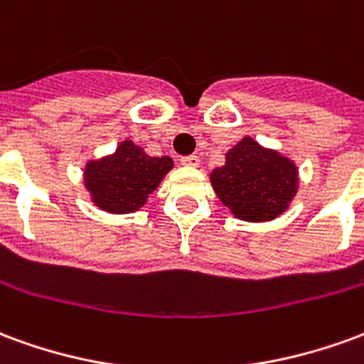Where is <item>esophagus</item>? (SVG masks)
<instances>
[{
    "label": "esophagus",
    "instance_id": "34e87169",
    "mask_svg": "<svg viewBox=\"0 0 364 364\" xmlns=\"http://www.w3.org/2000/svg\"><path fill=\"white\" fill-rule=\"evenodd\" d=\"M183 166H189V167H197L200 164V159H198L197 154H191V156H183L181 158Z\"/></svg>",
    "mask_w": 364,
    "mask_h": 364
}]
</instances>
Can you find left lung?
<instances>
[{
  "label": "left lung",
  "instance_id": "obj_1",
  "mask_svg": "<svg viewBox=\"0 0 364 364\" xmlns=\"http://www.w3.org/2000/svg\"><path fill=\"white\" fill-rule=\"evenodd\" d=\"M210 181L222 203L247 222L277 218L298 189L296 166L252 138H242L226 154V164L214 169Z\"/></svg>",
  "mask_w": 364,
  "mask_h": 364
}]
</instances>
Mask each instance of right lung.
<instances>
[{
  "label": "right lung",
  "mask_w": 364,
  "mask_h": 364,
  "mask_svg": "<svg viewBox=\"0 0 364 364\" xmlns=\"http://www.w3.org/2000/svg\"><path fill=\"white\" fill-rule=\"evenodd\" d=\"M171 167V158H151L140 146L124 140L112 156L85 166V187L101 210L134 213Z\"/></svg>",
  "instance_id": "add662e5"
}]
</instances>
